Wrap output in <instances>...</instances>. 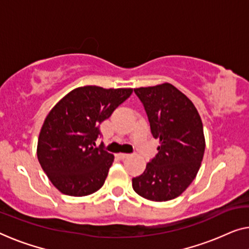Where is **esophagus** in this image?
<instances>
[{"mask_svg": "<svg viewBox=\"0 0 249 249\" xmlns=\"http://www.w3.org/2000/svg\"><path fill=\"white\" fill-rule=\"evenodd\" d=\"M128 157H129V154H126V153H118L117 154V158L120 159V160H124V159L128 158Z\"/></svg>", "mask_w": 249, "mask_h": 249, "instance_id": "esophagus-1", "label": "esophagus"}]
</instances>
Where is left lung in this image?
I'll list each match as a JSON object with an SVG mask.
<instances>
[{
    "label": "left lung",
    "instance_id": "8db88e82",
    "mask_svg": "<svg viewBox=\"0 0 249 249\" xmlns=\"http://www.w3.org/2000/svg\"><path fill=\"white\" fill-rule=\"evenodd\" d=\"M134 91L160 146L145 171L132 179L133 189L151 201H169L191 184L201 165L206 147L201 117L194 103L169 83Z\"/></svg>",
    "mask_w": 249,
    "mask_h": 249
}]
</instances>
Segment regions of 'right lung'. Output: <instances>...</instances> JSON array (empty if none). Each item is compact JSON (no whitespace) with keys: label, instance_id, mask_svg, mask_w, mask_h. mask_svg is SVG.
<instances>
[{"label":"right lung","instance_id":"obj_1","mask_svg":"<svg viewBox=\"0 0 249 249\" xmlns=\"http://www.w3.org/2000/svg\"><path fill=\"white\" fill-rule=\"evenodd\" d=\"M132 88L78 87L47 115L36 155L43 171L61 194L84 196L105 182L114 155L96 147L99 124L132 95Z\"/></svg>","mask_w":249,"mask_h":249}]
</instances>
